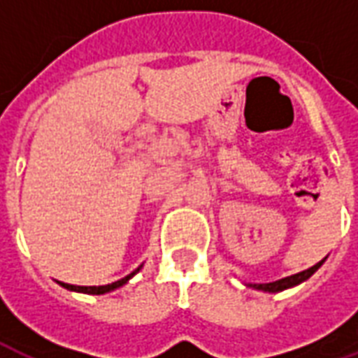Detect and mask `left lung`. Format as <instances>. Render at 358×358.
Masks as SVG:
<instances>
[{
    "instance_id": "8db88e82",
    "label": "left lung",
    "mask_w": 358,
    "mask_h": 358,
    "mask_svg": "<svg viewBox=\"0 0 358 358\" xmlns=\"http://www.w3.org/2000/svg\"><path fill=\"white\" fill-rule=\"evenodd\" d=\"M326 259H322L320 263H316L315 266H310V268L303 270L299 274H293V276L282 278V280H276V282H270V284H248L249 287H255V289H261V292H268V293H276V292H284L287 287H293V285L301 284V282H305L307 278H310L315 274L316 270L322 266V263Z\"/></svg>"
}]
</instances>
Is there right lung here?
Here are the masks:
<instances>
[{
    "instance_id": "1",
    "label": "right lung",
    "mask_w": 358,
    "mask_h": 358,
    "mask_svg": "<svg viewBox=\"0 0 358 358\" xmlns=\"http://www.w3.org/2000/svg\"><path fill=\"white\" fill-rule=\"evenodd\" d=\"M141 266H138V268L134 270L132 274H128L126 278H122V280H117V282H113V284H107V285H73V284H63V282H59V284L63 285L65 289H71V292H78V293H90V295H103V293H109L113 292V289H117V287H120V285H124L130 278L140 270Z\"/></svg>"
}]
</instances>
